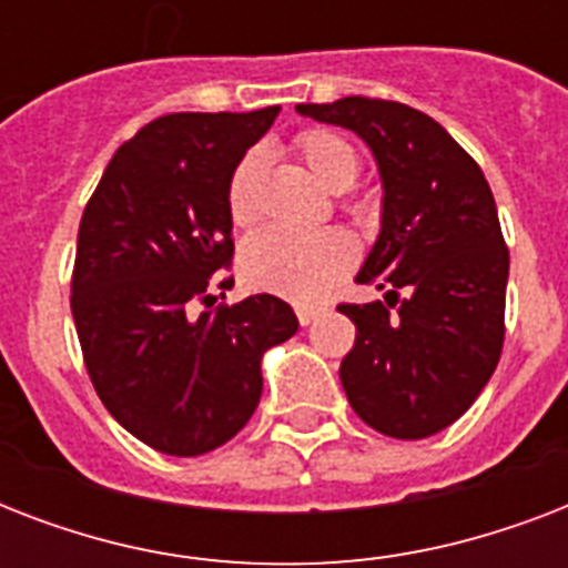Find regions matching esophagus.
<instances>
[{
  "label": "esophagus",
  "instance_id": "obj_1",
  "mask_svg": "<svg viewBox=\"0 0 568 568\" xmlns=\"http://www.w3.org/2000/svg\"><path fill=\"white\" fill-rule=\"evenodd\" d=\"M324 315L321 306H297V321H301L303 327H310L312 321H318Z\"/></svg>",
  "mask_w": 568,
  "mask_h": 568
}]
</instances>
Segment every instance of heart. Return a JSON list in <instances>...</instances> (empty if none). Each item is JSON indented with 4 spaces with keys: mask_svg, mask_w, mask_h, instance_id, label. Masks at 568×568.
I'll return each mask as SVG.
<instances>
[{
    "mask_svg": "<svg viewBox=\"0 0 568 568\" xmlns=\"http://www.w3.org/2000/svg\"><path fill=\"white\" fill-rule=\"evenodd\" d=\"M294 150L312 176L333 191L351 189L363 171V155L356 144L336 129H303L294 135ZM262 176L265 150L250 146L226 182V212L241 230L253 226L262 214ZM354 241L342 230H265L241 250V271L247 283L262 292L315 303L354 267Z\"/></svg>",
    "mask_w": 568,
    "mask_h": 568,
    "instance_id": "obj_1",
    "label": "heart"
}]
</instances>
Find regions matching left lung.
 Returning a JSON list of instances; mask_svg holds the SVG:
<instances>
[{"label": "left lung", "mask_w": 568, "mask_h": 568, "mask_svg": "<svg viewBox=\"0 0 568 568\" xmlns=\"http://www.w3.org/2000/svg\"><path fill=\"white\" fill-rule=\"evenodd\" d=\"M354 129L383 173V230L356 283L386 301L338 303L356 324L338 377L354 413L395 439L445 430L475 404L504 347L510 250L480 164L424 111L395 100L303 102Z\"/></svg>", "instance_id": "left-lung-1"}]
</instances>
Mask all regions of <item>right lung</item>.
<instances>
[{"instance_id":"obj_1","label":"right lung","mask_w":568,"mask_h":568,"mask_svg":"<svg viewBox=\"0 0 568 568\" xmlns=\"http://www.w3.org/2000/svg\"><path fill=\"white\" fill-rule=\"evenodd\" d=\"M276 111L146 123L111 155L79 223L70 310L88 377L135 439L171 457L230 442L256 413L262 354L297 333L274 294L209 310V288L232 285L226 182Z\"/></svg>"}]
</instances>
